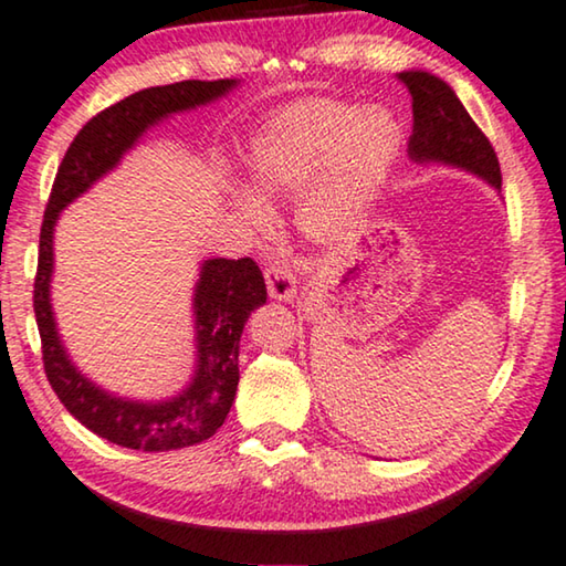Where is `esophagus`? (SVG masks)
I'll use <instances>...</instances> for the list:
<instances>
[{
  "label": "esophagus",
  "instance_id": "34e87169",
  "mask_svg": "<svg viewBox=\"0 0 566 566\" xmlns=\"http://www.w3.org/2000/svg\"><path fill=\"white\" fill-rule=\"evenodd\" d=\"M264 280H266V290L269 297L280 300V302H290L297 294V282H294L292 269L284 264V261H274L264 269Z\"/></svg>",
  "mask_w": 566,
  "mask_h": 566
}]
</instances>
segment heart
Wrapping results in <instances>:
<instances>
[{
	"mask_svg": "<svg viewBox=\"0 0 566 566\" xmlns=\"http://www.w3.org/2000/svg\"><path fill=\"white\" fill-rule=\"evenodd\" d=\"M402 148V125L385 107H356L336 99L286 105L259 127L245 156L251 189L261 200L300 192L315 177L300 207V226L317 241H336L359 220L387 185ZM238 212L264 222L259 200L241 195Z\"/></svg>",
	"mask_w": 566,
	"mask_h": 566,
	"instance_id": "b5f03b06",
	"label": "heart"
}]
</instances>
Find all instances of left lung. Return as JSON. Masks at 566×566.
I'll use <instances>...</instances> for the list:
<instances>
[{"instance_id":"1","label":"left lung","mask_w":566,"mask_h":566,"mask_svg":"<svg viewBox=\"0 0 566 566\" xmlns=\"http://www.w3.org/2000/svg\"><path fill=\"white\" fill-rule=\"evenodd\" d=\"M400 82L412 97V135L408 154L416 164H443L488 181L500 192L503 177L495 148L443 78L428 71H402Z\"/></svg>"}]
</instances>
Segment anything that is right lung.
Returning <instances> with one entry per match:
<instances>
[{"mask_svg": "<svg viewBox=\"0 0 566 566\" xmlns=\"http://www.w3.org/2000/svg\"><path fill=\"white\" fill-rule=\"evenodd\" d=\"M241 82H177L135 92L92 117L71 143L48 200L35 276V321L53 392L78 423L109 443L138 451H174L202 443L226 423L238 389V344L253 310L266 302L261 269L251 259H207L195 284V377L177 397L158 402L117 397L76 369L51 307L53 230L61 210L120 164L150 125L233 92Z\"/></svg>", "mask_w": 566, "mask_h": 566, "instance_id": "add662e5", "label": "right lung"}]
</instances>
